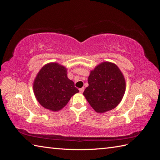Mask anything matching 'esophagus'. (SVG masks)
<instances>
[{"label":"esophagus","instance_id":"esophagus-1","mask_svg":"<svg viewBox=\"0 0 160 160\" xmlns=\"http://www.w3.org/2000/svg\"><path fill=\"white\" fill-rule=\"evenodd\" d=\"M84 90H85V88H80L79 89V91H80V93H83V91H84Z\"/></svg>","mask_w":160,"mask_h":160}]
</instances>
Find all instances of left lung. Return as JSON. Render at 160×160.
Here are the masks:
<instances>
[{
	"instance_id": "obj_1",
	"label": "left lung",
	"mask_w": 160,
	"mask_h": 160,
	"mask_svg": "<svg viewBox=\"0 0 160 160\" xmlns=\"http://www.w3.org/2000/svg\"><path fill=\"white\" fill-rule=\"evenodd\" d=\"M88 83L83 95L98 113H105L117 107L125 93L123 75L117 65L110 62H101L92 70Z\"/></svg>"
}]
</instances>
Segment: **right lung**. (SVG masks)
Wrapping results in <instances>:
<instances>
[{
	"mask_svg": "<svg viewBox=\"0 0 160 160\" xmlns=\"http://www.w3.org/2000/svg\"><path fill=\"white\" fill-rule=\"evenodd\" d=\"M67 70L57 62L43 66L33 83L35 98L43 108L52 111L63 108L71 97L78 93L74 82L67 77Z\"/></svg>",
	"mask_w": 160,
	"mask_h": 160,
	"instance_id": "right-lung-1",
	"label": "right lung"
}]
</instances>
